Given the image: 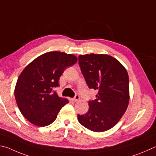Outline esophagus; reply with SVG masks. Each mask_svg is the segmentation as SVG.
<instances>
[{
  "label": "esophagus",
  "instance_id": "obj_1",
  "mask_svg": "<svg viewBox=\"0 0 156 156\" xmlns=\"http://www.w3.org/2000/svg\"><path fill=\"white\" fill-rule=\"evenodd\" d=\"M79 99H80V97H79V95L78 94H76V95L74 96V98L72 99V100L73 101H77Z\"/></svg>",
  "mask_w": 156,
  "mask_h": 156
}]
</instances>
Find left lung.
<instances>
[{
	"label": "left lung",
	"mask_w": 156,
	"mask_h": 156,
	"mask_svg": "<svg viewBox=\"0 0 156 156\" xmlns=\"http://www.w3.org/2000/svg\"><path fill=\"white\" fill-rule=\"evenodd\" d=\"M78 63L87 86L98 90L89 101V109L78 115L79 123L93 132H101L115 126L128 106L129 77L119 61L107 55H80Z\"/></svg>",
	"instance_id": "left-lung-1"
}]
</instances>
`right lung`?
<instances>
[{"label":"right lung","mask_w":156,"mask_h":156,"mask_svg":"<svg viewBox=\"0 0 156 156\" xmlns=\"http://www.w3.org/2000/svg\"><path fill=\"white\" fill-rule=\"evenodd\" d=\"M77 61L73 55L49 52L38 56L22 71L14 94L21 113L31 123L40 127L50 125L68 103L54 90L58 87V80L66 67Z\"/></svg>","instance_id":"obj_1"}]
</instances>
